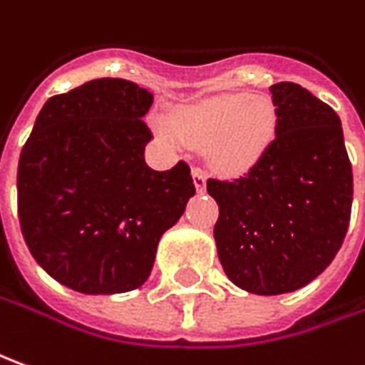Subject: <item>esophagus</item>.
Wrapping results in <instances>:
<instances>
[{"mask_svg": "<svg viewBox=\"0 0 365 365\" xmlns=\"http://www.w3.org/2000/svg\"><path fill=\"white\" fill-rule=\"evenodd\" d=\"M192 178H193V185H195V190H197L200 193L205 192V173H203L202 170H197V168H193Z\"/></svg>", "mask_w": 365, "mask_h": 365, "instance_id": "34e87169", "label": "esophagus"}]
</instances>
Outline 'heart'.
<instances>
[{"label": "heart", "instance_id": "obj_1", "mask_svg": "<svg viewBox=\"0 0 365 365\" xmlns=\"http://www.w3.org/2000/svg\"><path fill=\"white\" fill-rule=\"evenodd\" d=\"M172 131L185 145L205 148L207 165L215 173L240 178L272 150L277 111L267 96L224 93L180 108L173 113Z\"/></svg>", "mask_w": 365, "mask_h": 365}]
</instances>
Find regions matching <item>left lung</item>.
I'll list each match as a JSON object with an SVG mask.
<instances>
[{
	"mask_svg": "<svg viewBox=\"0 0 365 365\" xmlns=\"http://www.w3.org/2000/svg\"><path fill=\"white\" fill-rule=\"evenodd\" d=\"M269 91L277 111L272 150L240 180H207L220 205L214 237L225 276L257 296L296 292L331 264L354 195L338 113L292 81Z\"/></svg>",
	"mask_w": 365,
	"mask_h": 365,
	"instance_id": "8db88e82",
	"label": "left lung"
}]
</instances>
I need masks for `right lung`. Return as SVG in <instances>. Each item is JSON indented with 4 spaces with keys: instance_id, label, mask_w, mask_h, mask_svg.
<instances>
[{
    "instance_id": "1",
    "label": "right lung",
    "mask_w": 365,
    "mask_h": 365,
    "mask_svg": "<svg viewBox=\"0 0 365 365\" xmlns=\"http://www.w3.org/2000/svg\"><path fill=\"white\" fill-rule=\"evenodd\" d=\"M151 103L133 81L91 79L47 99L21 150V234L37 264L79 294L143 286L160 237L195 193L185 162L168 172L145 163Z\"/></svg>"
}]
</instances>
